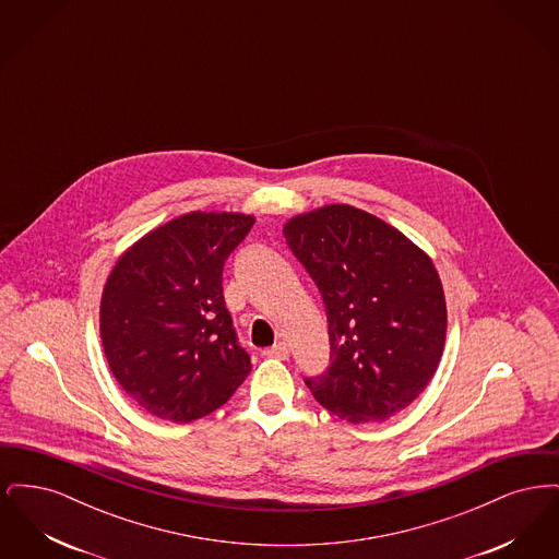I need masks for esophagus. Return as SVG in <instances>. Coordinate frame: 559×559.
I'll return each mask as SVG.
<instances>
[{
  "label": "esophagus",
  "mask_w": 559,
  "mask_h": 559,
  "mask_svg": "<svg viewBox=\"0 0 559 559\" xmlns=\"http://www.w3.org/2000/svg\"><path fill=\"white\" fill-rule=\"evenodd\" d=\"M264 356L267 358H278V360H287L289 358V346L285 342H278L272 347L264 349Z\"/></svg>",
  "instance_id": "1"
}]
</instances>
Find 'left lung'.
<instances>
[{
	"label": "left lung",
	"mask_w": 559,
	"mask_h": 559,
	"mask_svg": "<svg viewBox=\"0 0 559 559\" xmlns=\"http://www.w3.org/2000/svg\"><path fill=\"white\" fill-rule=\"evenodd\" d=\"M283 235L326 306L331 365L306 379L312 396L349 424L404 411L438 371L447 342V297L431 258L346 203L297 213Z\"/></svg>",
	"instance_id": "left-lung-1"
}]
</instances>
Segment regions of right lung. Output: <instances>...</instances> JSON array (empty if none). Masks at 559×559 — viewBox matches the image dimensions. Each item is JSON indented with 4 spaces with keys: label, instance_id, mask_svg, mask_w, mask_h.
Masks as SVG:
<instances>
[{
    "label": "right lung",
    "instance_id": "add662e5",
    "mask_svg": "<svg viewBox=\"0 0 559 559\" xmlns=\"http://www.w3.org/2000/svg\"><path fill=\"white\" fill-rule=\"evenodd\" d=\"M255 224L240 212L178 215L130 245L100 299L108 369L146 413L190 424L251 371L224 304L222 270Z\"/></svg>",
    "mask_w": 559,
    "mask_h": 559
}]
</instances>
